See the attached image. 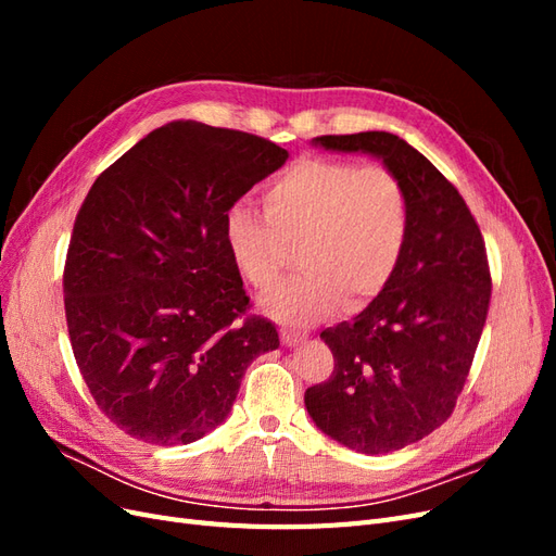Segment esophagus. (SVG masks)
I'll return each mask as SVG.
<instances>
[{
    "mask_svg": "<svg viewBox=\"0 0 556 556\" xmlns=\"http://www.w3.org/2000/svg\"><path fill=\"white\" fill-rule=\"evenodd\" d=\"M280 341H282L285 348H292V345H299L301 341H304V336L292 331V329H282L280 331Z\"/></svg>",
    "mask_w": 556,
    "mask_h": 556,
    "instance_id": "1",
    "label": "esophagus"
}]
</instances>
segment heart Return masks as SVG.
<instances>
[{
	"instance_id": "b5f03b06",
	"label": "heart",
	"mask_w": 556,
	"mask_h": 556,
	"mask_svg": "<svg viewBox=\"0 0 556 556\" xmlns=\"http://www.w3.org/2000/svg\"><path fill=\"white\" fill-rule=\"evenodd\" d=\"M264 213L243 201L223 220L229 260L255 290L278 280L288 248L304 271L262 296V308L294 327L327 317L343 301L359 308L390 280L410 239V194L382 164L304 157L264 190Z\"/></svg>"
}]
</instances>
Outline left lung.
Masks as SVG:
<instances>
[{"instance_id":"left-lung-1","label":"left lung","mask_w":556,"mask_h":556,"mask_svg":"<svg viewBox=\"0 0 556 556\" xmlns=\"http://www.w3.org/2000/svg\"><path fill=\"white\" fill-rule=\"evenodd\" d=\"M313 143L382 160L410 194V239L394 278L357 317L319 333L333 371L304 396L329 439L394 452L439 429L464 390L492 296L484 241L457 188L396 134Z\"/></svg>"}]
</instances>
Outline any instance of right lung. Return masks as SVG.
<instances>
[{"instance_id": "1", "label": "right lung", "mask_w": 556, "mask_h": 556, "mask_svg": "<svg viewBox=\"0 0 556 556\" xmlns=\"http://www.w3.org/2000/svg\"><path fill=\"white\" fill-rule=\"evenodd\" d=\"M288 150L255 134L176 121L94 180L64 264L80 376L111 422L153 445L223 425L252 359L280 345L223 237L231 204Z\"/></svg>"}]
</instances>
